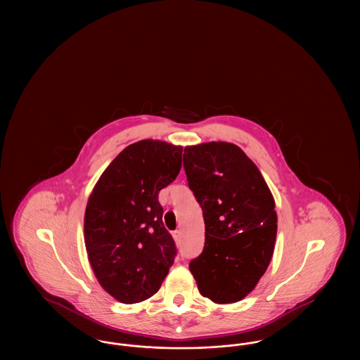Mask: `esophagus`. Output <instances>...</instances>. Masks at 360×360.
Masks as SVG:
<instances>
[{
  "instance_id": "34e87169",
  "label": "esophagus",
  "mask_w": 360,
  "mask_h": 360,
  "mask_svg": "<svg viewBox=\"0 0 360 360\" xmlns=\"http://www.w3.org/2000/svg\"><path fill=\"white\" fill-rule=\"evenodd\" d=\"M172 238L174 240L176 241V243H181V240H182V232L178 229V231H174L172 232Z\"/></svg>"
}]
</instances>
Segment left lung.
I'll return each mask as SVG.
<instances>
[{"label":"left lung","mask_w":360,"mask_h":360,"mask_svg":"<svg viewBox=\"0 0 360 360\" xmlns=\"http://www.w3.org/2000/svg\"><path fill=\"white\" fill-rule=\"evenodd\" d=\"M184 167L205 221L204 251L188 269L204 297L238 302L255 289L273 257L274 197L255 163L232 143L185 147Z\"/></svg>","instance_id":"obj_1"}]
</instances>
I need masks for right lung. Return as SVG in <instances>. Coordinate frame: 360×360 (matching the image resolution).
<instances>
[{
  "label": "right lung",
  "mask_w": 360,
  "mask_h": 360,
  "mask_svg": "<svg viewBox=\"0 0 360 360\" xmlns=\"http://www.w3.org/2000/svg\"><path fill=\"white\" fill-rule=\"evenodd\" d=\"M182 167V147L140 140L106 167L86 205L85 245L103 290L136 304L159 290L176 255L158 194Z\"/></svg>",
  "instance_id": "obj_1"
}]
</instances>
